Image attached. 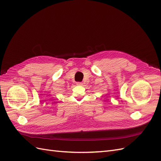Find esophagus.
Wrapping results in <instances>:
<instances>
[{
    "mask_svg": "<svg viewBox=\"0 0 161 161\" xmlns=\"http://www.w3.org/2000/svg\"><path fill=\"white\" fill-rule=\"evenodd\" d=\"M76 85H79V86H81V85H82V82H76Z\"/></svg>",
    "mask_w": 161,
    "mask_h": 161,
    "instance_id": "1",
    "label": "esophagus"
}]
</instances>
